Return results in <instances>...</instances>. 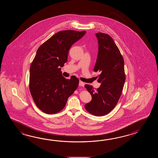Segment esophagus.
<instances>
[{
	"mask_svg": "<svg viewBox=\"0 0 158 158\" xmlns=\"http://www.w3.org/2000/svg\"><path fill=\"white\" fill-rule=\"evenodd\" d=\"M84 85H85V84H84L83 82H82V81H80V82H79V86H80L84 87Z\"/></svg>",
	"mask_w": 158,
	"mask_h": 158,
	"instance_id": "34e87169",
	"label": "esophagus"
}]
</instances>
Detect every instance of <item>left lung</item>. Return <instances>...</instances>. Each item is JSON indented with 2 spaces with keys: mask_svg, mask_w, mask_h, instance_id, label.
<instances>
[{
  "mask_svg": "<svg viewBox=\"0 0 158 158\" xmlns=\"http://www.w3.org/2000/svg\"><path fill=\"white\" fill-rule=\"evenodd\" d=\"M99 44L97 59L94 72H99L97 78L101 83L94 89L85 85L92 100L85 105L86 111L97 116L110 113L116 106L121 96L125 81L124 61L112 38L107 34L96 33Z\"/></svg>",
  "mask_w": 158,
  "mask_h": 158,
  "instance_id": "obj_1",
  "label": "left lung"
}]
</instances>
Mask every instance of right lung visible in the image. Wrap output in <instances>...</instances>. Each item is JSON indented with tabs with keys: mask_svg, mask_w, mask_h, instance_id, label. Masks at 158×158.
<instances>
[{
	"mask_svg": "<svg viewBox=\"0 0 158 158\" xmlns=\"http://www.w3.org/2000/svg\"><path fill=\"white\" fill-rule=\"evenodd\" d=\"M86 31L62 30L40 45L30 65L29 89L34 103L47 114H55L64 108L68 98L77 88L75 76L66 79L60 67L68 60L72 45Z\"/></svg>",
	"mask_w": 158,
	"mask_h": 158,
	"instance_id": "1",
	"label": "right lung"
}]
</instances>
